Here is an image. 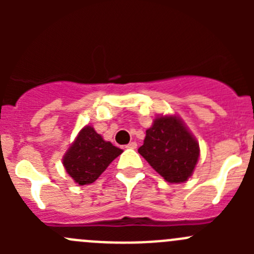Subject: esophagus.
Segmentation results:
<instances>
[{"label": "esophagus", "mask_w": 254, "mask_h": 254, "mask_svg": "<svg viewBox=\"0 0 254 254\" xmlns=\"http://www.w3.org/2000/svg\"><path fill=\"white\" fill-rule=\"evenodd\" d=\"M137 147V143L135 142V141H131V142H129L127 145V148H132V150H134V148H136Z\"/></svg>", "instance_id": "1"}]
</instances>
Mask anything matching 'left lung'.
Returning a JSON list of instances; mask_svg holds the SVG:
<instances>
[{"instance_id":"8db88e82","label":"left lung","mask_w":254,"mask_h":254,"mask_svg":"<svg viewBox=\"0 0 254 254\" xmlns=\"http://www.w3.org/2000/svg\"><path fill=\"white\" fill-rule=\"evenodd\" d=\"M137 151L170 183L188 181L199 158L198 141L176 115L156 118Z\"/></svg>"}]
</instances>
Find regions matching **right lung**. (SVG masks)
<instances>
[{"label":"right lung","instance_id":"1","mask_svg":"<svg viewBox=\"0 0 254 254\" xmlns=\"http://www.w3.org/2000/svg\"><path fill=\"white\" fill-rule=\"evenodd\" d=\"M122 152L123 150L104 141L93 127L87 125L65 153L63 163L76 183L86 186L93 183Z\"/></svg>","mask_w":254,"mask_h":254}]
</instances>
